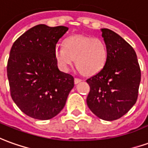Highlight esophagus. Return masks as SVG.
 <instances>
[{
	"label": "esophagus",
	"instance_id": "obj_1",
	"mask_svg": "<svg viewBox=\"0 0 148 148\" xmlns=\"http://www.w3.org/2000/svg\"><path fill=\"white\" fill-rule=\"evenodd\" d=\"M80 82H82V79H80V78H77V77H75V78H74V83H75V84L79 83Z\"/></svg>",
	"mask_w": 148,
	"mask_h": 148
}]
</instances>
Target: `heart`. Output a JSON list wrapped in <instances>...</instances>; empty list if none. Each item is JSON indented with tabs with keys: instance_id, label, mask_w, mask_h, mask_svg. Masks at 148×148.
Segmentation results:
<instances>
[{
	"instance_id": "heart-1",
	"label": "heart",
	"mask_w": 148,
	"mask_h": 148,
	"mask_svg": "<svg viewBox=\"0 0 148 148\" xmlns=\"http://www.w3.org/2000/svg\"><path fill=\"white\" fill-rule=\"evenodd\" d=\"M108 51L102 39L75 35L68 38L64 46L57 45L54 56L59 67L68 71L76 61L77 68L86 75H93L103 68Z\"/></svg>"
}]
</instances>
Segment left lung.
<instances>
[{
    "mask_svg": "<svg viewBox=\"0 0 148 148\" xmlns=\"http://www.w3.org/2000/svg\"><path fill=\"white\" fill-rule=\"evenodd\" d=\"M107 47L106 64L88 78L86 103L93 113L103 120H116L136 103L141 71L135 51L123 38L108 29H102Z\"/></svg>",
    "mask_w": 148,
    "mask_h": 148,
    "instance_id": "obj_1",
    "label": "left lung"
}]
</instances>
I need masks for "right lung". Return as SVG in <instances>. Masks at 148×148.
Here are the masks:
<instances>
[{
  "instance_id": "right-lung-1",
  "label": "right lung",
  "mask_w": 148,
  "mask_h": 148,
  "mask_svg": "<svg viewBox=\"0 0 148 148\" xmlns=\"http://www.w3.org/2000/svg\"><path fill=\"white\" fill-rule=\"evenodd\" d=\"M68 28L38 25L13 43L7 64L10 95L28 116L47 120L66 105L74 77L58 70L54 49Z\"/></svg>"
}]
</instances>
